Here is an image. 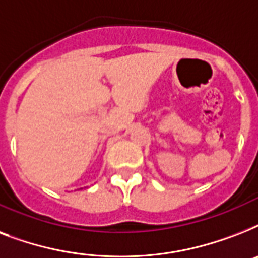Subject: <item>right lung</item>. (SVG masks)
Listing matches in <instances>:
<instances>
[{
    "instance_id": "right-lung-1",
    "label": "right lung",
    "mask_w": 258,
    "mask_h": 258,
    "mask_svg": "<svg viewBox=\"0 0 258 258\" xmlns=\"http://www.w3.org/2000/svg\"><path fill=\"white\" fill-rule=\"evenodd\" d=\"M80 190H82V188H80Z\"/></svg>"
}]
</instances>
